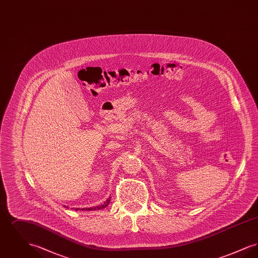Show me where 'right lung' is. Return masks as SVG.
<instances>
[{"label": "right lung", "mask_w": 258, "mask_h": 258, "mask_svg": "<svg viewBox=\"0 0 258 258\" xmlns=\"http://www.w3.org/2000/svg\"><path fill=\"white\" fill-rule=\"evenodd\" d=\"M111 197H109L103 204H101V205H99V206H97V207H93V208H82L81 210L82 211H93V210H100V209H104L105 207H107L108 206V204H109V202H110ZM76 210H79V208L76 209Z\"/></svg>", "instance_id": "right-lung-1"}]
</instances>
